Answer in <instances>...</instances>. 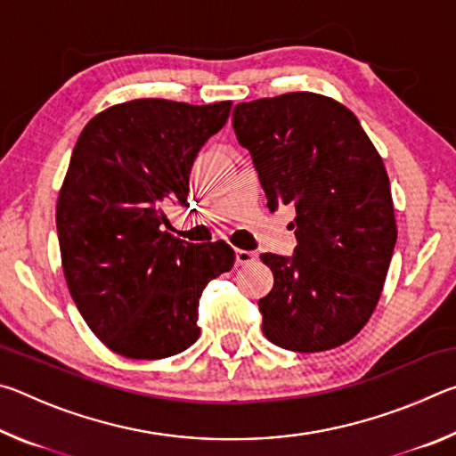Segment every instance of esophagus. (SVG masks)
<instances>
[{"instance_id": "34e87169", "label": "esophagus", "mask_w": 456, "mask_h": 456, "mask_svg": "<svg viewBox=\"0 0 456 456\" xmlns=\"http://www.w3.org/2000/svg\"><path fill=\"white\" fill-rule=\"evenodd\" d=\"M257 259V253L256 251H245V249H235V265L243 267V265H249L253 261Z\"/></svg>"}]
</instances>
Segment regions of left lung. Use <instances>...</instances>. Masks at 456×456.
Returning <instances> with one entry per match:
<instances>
[{"label":"left lung","instance_id":"obj_1","mask_svg":"<svg viewBox=\"0 0 456 456\" xmlns=\"http://www.w3.org/2000/svg\"><path fill=\"white\" fill-rule=\"evenodd\" d=\"M233 130L269 209L296 207L293 256H261L273 272L264 334L293 352L338 348L372 315L396 245L380 154L348 108L312 92L237 104Z\"/></svg>","mask_w":456,"mask_h":456}]
</instances>
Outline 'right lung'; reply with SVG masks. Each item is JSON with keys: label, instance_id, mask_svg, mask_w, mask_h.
Returning a JSON list of instances; mask_svg holds the SVG:
<instances>
[{"label": "right lung", "instance_id": "1", "mask_svg": "<svg viewBox=\"0 0 456 456\" xmlns=\"http://www.w3.org/2000/svg\"><path fill=\"white\" fill-rule=\"evenodd\" d=\"M229 112V100H130L92 118L74 146L56 207L61 267L88 328L120 356L159 360L195 344L200 293L233 267L227 243L165 231Z\"/></svg>", "mask_w": 456, "mask_h": 456}]
</instances>
